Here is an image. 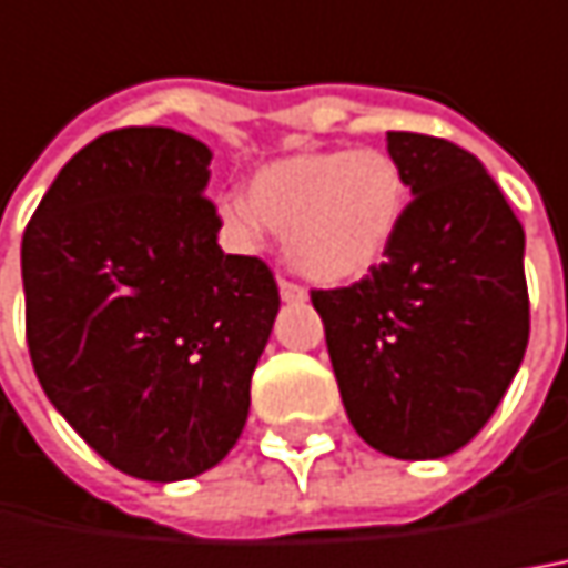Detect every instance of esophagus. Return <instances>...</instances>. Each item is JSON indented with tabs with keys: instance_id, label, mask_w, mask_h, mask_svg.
Instances as JSON below:
<instances>
[{
	"instance_id": "34e87169",
	"label": "esophagus",
	"mask_w": 568,
	"mask_h": 568,
	"mask_svg": "<svg viewBox=\"0 0 568 568\" xmlns=\"http://www.w3.org/2000/svg\"><path fill=\"white\" fill-rule=\"evenodd\" d=\"M280 295H283V301H307V292L298 283L283 280V276H280Z\"/></svg>"
}]
</instances>
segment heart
<instances>
[{
	"label": "heart",
	"instance_id": "1",
	"mask_svg": "<svg viewBox=\"0 0 568 568\" xmlns=\"http://www.w3.org/2000/svg\"><path fill=\"white\" fill-rule=\"evenodd\" d=\"M410 176L385 149H311L270 161L245 195L220 199L226 235L254 248L267 226L283 233L285 261L307 280H364L392 254L410 211Z\"/></svg>",
	"mask_w": 568,
	"mask_h": 568
}]
</instances>
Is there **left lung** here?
<instances>
[{"label": "left lung", "instance_id": "1", "mask_svg": "<svg viewBox=\"0 0 568 568\" xmlns=\"http://www.w3.org/2000/svg\"><path fill=\"white\" fill-rule=\"evenodd\" d=\"M385 142L410 176L407 223L369 276L311 301L357 435L438 460L476 438L523 364L526 233L476 154L423 133Z\"/></svg>", "mask_w": 568, "mask_h": 568}]
</instances>
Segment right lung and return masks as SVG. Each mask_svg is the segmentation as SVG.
<instances>
[{
	"label": "right lung",
	"mask_w": 568,
	"mask_h": 568,
	"mask_svg": "<svg viewBox=\"0 0 568 568\" xmlns=\"http://www.w3.org/2000/svg\"><path fill=\"white\" fill-rule=\"evenodd\" d=\"M211 149L123 126L61 168L27 223V348L45 397L114 469L180 481L239 442L280 311L261 257L223 254Z\"/></svg>",
	"instance_id": "add662e5"
}]
</instances>
